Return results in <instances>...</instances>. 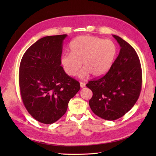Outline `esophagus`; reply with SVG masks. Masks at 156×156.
Masks as SVG:
<instances>
[{"instance_id": "esophagus-1", "label": "esophagus", "mask_w": 156, "mask_h": 156, "mask_svg": "<svg viewBox=\"0 0 156 156\" xmlns=\"http://www.w3.org/2000/svg\"><path fill=\"white\" fill-rule=\"evenodd\" d=\"M80 86H81V88L85 87V83H83V82H81V83H80Z\"/></svg>"}]
</instances>
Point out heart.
<instances>
[{"instance_id": "b5f03b06", "label": "heart", "mask_w": 156, "mask_h": 156, "mask_svg": "<svg viewBox=\"0 0 156 156\" xmlns=\"http://www.w3.org/2000/svg\"><path fill=\"white\" fill-rule=\"evenodd\" d=\"M69 48L70 53L61 56L60 64L69 76H74L83 64L84 67L78 74L81 78L90 74L94 77L105 75L117 54V47L112 41L94 36L75 37L70 42Z\"/></svg>"}]
</instances>
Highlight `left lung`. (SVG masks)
I'll list each match as a JSON object with an SVG mask.
<instances>
[{"label": "left lung", "mask_w": 156, "mask_h": 156, "mask_svg": "<svg viewBox=\"0 0 156 156\" xmlns=\"http://www.w3.org/2000/svg\"><path fill=\"white\" fill-rule=\"evenodd\" d=\"M112 36L120 46L119 56L104 76L87 84L93 93L90 108L107 120L120 119L128 112L137 101L142 87V69L136 51L120 37Z\"/></svg>", "instance_id": "1"}]
</instances>
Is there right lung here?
<instances>
[{"mask_svg":"<svg viewBox=\"0 0 156 156\" xmlns=\"http://www.w3.org/2000/svg\"><path fill=\"white\" fill-rule=\"evenodd\" d=\"M67 34L42 37L23 55L19 81L22 100L29 114L41 123L53 124L67 111L80 84L61 66L63 41Z\"/></svg>","mask_w":156,"mask_h":156,"instance_id":"1","label":"right lung"}]
</instances>
